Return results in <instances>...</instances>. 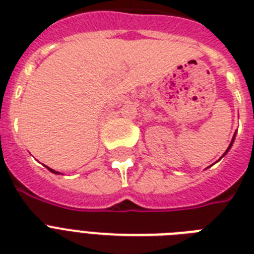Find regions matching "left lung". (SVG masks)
Returning <instances> with one entry per match:
<instances>
[{
  "label": "left lung",
  "instance_id": "left-lung-1",
  "mask_svg": "<svg viewBox=\"0 0 254 254\" xmlns=\"http://www.w3.org/2000/svg\"><path fill=\"white\" fill-rule=\"evenodd\" d=\"M235 137H236V134L233 135V138H232V141H231V143H229V146H228V149H227V150H225V153H224V154H223V157H224V155H225V154H227V153H228V151H229V149H231V147H232L233 142H235ZM223 157H221V158H223Z\"/></svg>",
  "mask_w": 254,
  "mask_h": 254
}]
</instances>
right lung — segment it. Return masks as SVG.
Here are the masks:
<instances>
[{"instance_id":"right-lung-1","label":"right lung","mask_w":254,"mask_h":254,"mask_svg":"<svg viewBox=\"0 0 254 254\" xmlns=\"http://www.w3.org/2000/svg\"><path fill=\"white\" fill-rule=\"evenodd\" d=\"M47 169L50 170V171H51V173H54V174H61V173H58V171H55V170H53V169H50V167H47Z\"/></svg>"}]
</instances>
